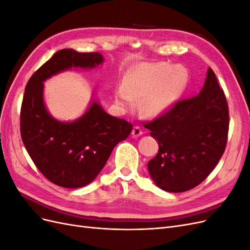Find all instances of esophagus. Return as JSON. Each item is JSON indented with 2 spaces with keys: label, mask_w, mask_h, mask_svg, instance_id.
Masks as SVG:
<instances>
[{
  "label": "esophagus",
  "mask_w": 250,
  "mask_h": 250,
  "mask_svg": "<svg viewBox=\"0 0 250 250\" xmlns=\"http://www.w3.org/2000/svg\"><path fill=\"white\" fill-rule=\"evenodd\" d=\"M131 134H132V137H134V138H138V137H140V135H142V134H143L142 128H141V127H139V126H135V127H133V129H132Z\"/></svg>",
  "instance_id": "34e87169"
}]
</instances>
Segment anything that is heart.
Masks as SVG:
<instances>
[{
	"label": "heart",
	"instance_id": "1",
	"mask_svg": "<svg viewBox=\"0 0 250 250\" xmlns=\"http://www.w3.org/2000/svg\"><path fill=\"white\" fill-rule=\"evenodd\" d=\"M187 78V71L180 65H144L126 78L123 86L118 87L116 101L121 106L127 107L134 101L147 98L143 104V111L148 116H157L168 108Z\"/></svg>",
	"mask_w": 250,
	"mask_h": 250
}]
</instances>
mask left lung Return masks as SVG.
I'll return each mask as SVG.
<instances>
[{
	"mask_svg": "<svg viewBox=\"0 0 250 250\" xmlns=\"http://www.w3.org/2000/svg\"><path fill=\"white\" fill-rule=\"evenodd\" d=\"M144 126L158 142L148 163L156 186L181 193L201 184L220 161L229 135V105L214 71L208 67L197 96L175 102Z\"/></svg>",
	"mask_w": 250,
	"mask_h": 250,
	"instance_id": "obj_1",
	"label": "left lung"
}]
</instances>
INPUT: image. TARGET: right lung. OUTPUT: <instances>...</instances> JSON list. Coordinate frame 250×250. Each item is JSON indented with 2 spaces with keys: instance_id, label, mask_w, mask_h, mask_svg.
I'll return each mask as SVG.
<instances>
[{
  "instance_id": "1",
  "label": "right lung",
  "mask_w": 250,
  "mask_h": 250,
  "mask_svg": "<svg viewBox=\"0 0 250 250\" xmlns=\"http://www.w3.org/2000/svg\"><path fill=\"white\" fill-rule=\"evenodd\" d=\"M103 62L98 52H56L29 79L21 108V137L36 168L51 183L67 188L84 187L97 177L112 149L127 139L132 124L111 117L94 101L74 122H60L43 103V81L60 72L92 69Z\"/></svg>"
}]
</instances>
